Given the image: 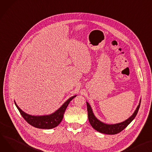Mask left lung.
I'll list each match as a JSON object with an SVG mask.
<instances>
[{
  "label": "left lung",
  "mask_w": 152,
  "mask_h": 152,
  "mask_svg": "<svg viewBox=\"0 0 152 152\" xmlns=\"http://www.w3.org/2000/svg\"><path fill=\"white\" fill-rule=\"evenodd\" d=\"M140 102H141V100H140L139 104L137 106L136 109L135 110L134 113L129 118H128L127 120H126L123 122H121L117 124H113V125L106 124L103 122H102L99 120H98L94 115L92 109L91 108L90 104L87 102L88 118L89 122L91 126L99 133L107 134H117L121 132L122 130H124L135 118V117L136 116L138 113V110L140 105Z\"/></svg>",
  "instance_id": "obj_1"
}]
</instances>
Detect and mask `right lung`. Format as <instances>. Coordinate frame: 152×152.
Returning a JSON list of instances; mask_svg holds the SVG:
<instances>
[{
	"label": "right lung",
	"instance_id": "right-lung-1",
	"mask_svg": "<svg viewBox=\"0 0 152 152\" xmlns=\"http://www.w3.org/2000/svg\"><path fill=\"white\" fill-rule=\"evenodd\" d=\"M76 95H75L72 97L69 98L65 103L60 107L58 110H57L55 113L46 115H41V116H34L28 115L25 113L20 109L16 103L15 102V104L19 110L20 114H21L23 117L25 119L26 122L37 128L41 129H51L56 127L59 125V124L62 122L64 117V114L65 111L69 104V102L72 101Z\"/></svg>",
	"mask_w": 152,
	"mask_h": 152
}]
</instances>
